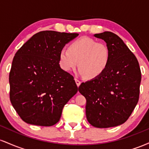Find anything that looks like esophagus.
I'll use <instances>...</instances> for the list:
<instances>
[{
  "instance_id": "1",
  "label": "esophagus",
  "mask_w": 149,
  "mask_h": 149,
  "mask_svg": "<svg viewBox=\"0 0 149 149\" xmlns=\"http://www.w3.org/2000/svg\"><path fill=\"white\" fill-rule=\"evenodd\" d=\"M75 80H76V83L77 86L79 87L80 85V83H81V81H80V80H79L78 79H77V78H75Z\"/></svg>"
}]
</instances>
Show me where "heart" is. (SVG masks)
<instances>
[{
    "label": "heart",
    "instance_id": "heart-1",
    "mask_svg": "<svg viewBox=\"0 0 149 149\" xmlns=\"http://www.w3.org/2000/svg\"><path fill=\"white\" fill-rule=\"evenodd\" d=\"M59 64L70 72L78 64V72L88 78H96L104 72L110 60V50L104 42L82 37L64 47L59 52Z\"/></svg>",
    "mask_w": 149,
    "mask_h": 149
}]
</instances>
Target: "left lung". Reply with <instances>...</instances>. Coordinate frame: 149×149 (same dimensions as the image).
<instances>
[{
  "mask_svg": "<svg viewBox=\"0 0 149 149\" xmlns=\"http://www.w3.org/2000/svg\"><path fill=\"white\" fill-rule=\"evenodd\" d=\"M94 36L106 42L110 60L101 76L82 83L78 91L86 99V117L92 126L116 127L129 118L137 104L141 70L134 54L116 34L104 31Z\"/></svg>",
  "mask_w": 149,
  "mask_h": 149,
  "instance_id": "1",
  "label": "left lung"
}]
</instances>
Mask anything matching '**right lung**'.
Segmentation results:
<instances>
[{"instance_id": "right-lung-1", "label": "right lung", "mask_w": 149, "mask_h": 149, "mask_svg": "<svg viewBox=\"0 0 149 149\" xmlns=\"http://www.w3.org/2000/svg\"><path fill=\"white\" fill-rule=\"evenodd\" d=\"M79 35L43 31L33 35L15 54L10 72V99L28 124L52 126L64 105L78 92L74 78L59 65V52Z\"/></svg>"}]
</instances>
